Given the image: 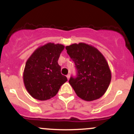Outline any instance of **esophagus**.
Returning <instances> with one entry per match:
<instances>
[{
  "mask_svg": "<svg viewBox=\"0 0 134 134\" xmlns=\"http://www.w3.org/2000/svg\"><path fill=\"white\" fill-rule=\"evenodd\" d=\"M67 79H68V80H69V78H70V75H69V74H68V75H67Z\"/></svg>",
  "mask_w": 134,
  "mask_h": 134,
  "instance_id": "obj_1",
  "label": "esophagus"
}]
</instances>
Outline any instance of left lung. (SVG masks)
Wrapping results in <instances>:
<instances>
[{
	"instance_id": "left-lung-1",
	"label": "left lung",
	"mask_w": 134,
	"mask_h": 134,
	"mask_svg": "<svg viewBox=\"0 0 134 134\" xmlns=\"http://www.w3.org/2000/svg\"><path fill=\"white\" fill-rule=\"evenodd\" d=\"M75 63L76 78L69 82L80 98L91 102L100 98L107 91L111 80V72L103 54L92 45L80 42L65 47Z\"/></svg>"
}]
</instances>
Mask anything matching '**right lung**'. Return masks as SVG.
Masks as SVG:
<instances>
[{"label":"right lung","mask_w":134,"mask_h":134,"mask_svg":"<svg viewBox=\"0 0 134 134\" xmlns=\"http://www.w3.org/2000/svg\"><path fill=\"white\" fill-rule=\"evenodd\" d=\"M65 46L49 42L38 47L27 59L23 71V82L35 99L44 101L54 97L67 79L61 73L58 59Z\"/></svg>","instance_id":"1"}]
</instances>
